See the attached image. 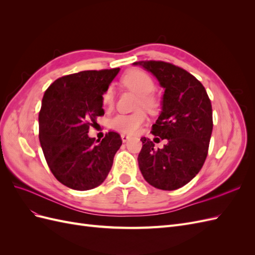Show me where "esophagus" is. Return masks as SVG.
<instances>
[{"instance_id":"obj_1","label":"esophagus","mask_w":255,"mask_h":255,"mask_svg":"<svg viewBox=\"0 0 255 255\" xmlns=\"http://www.w3.org/2000/svg\"><path fill=\"white\" fill-rule=\"evenodd\" d=\"M121 139H122L123 142H127V141L129 139V136H128V135H126V134H122V135H121Z\"/></svg>"}]
</instances>
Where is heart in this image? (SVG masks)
I'll return each mask as SVG.
<instances>
[{
  "label": "heart",
  "mask_w": 255,
  "mask_h": 255,
  "mask_svg": "<svg viewBox=\"0 0 255 255\" xmlns=\"http://www.w3.org/2000/svg\"><path fill=\"white\" fill-rule=\"evenodd\" d=\"M121 83L138 95L136 107L149 112H155L158 109V99L153 94L156 85L152 76L141 69H130L122 75ZM115 92L112 86H107L102 94V103L105 107H112L114 104ZM146 116L142 111L133 114H119L111 120L112 128L123 134H134L145 122Z\"/></svg>",
  "instance_id": "obj_1"
}]
</instances>
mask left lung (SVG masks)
Instances as JSON below:
<instances>
[{
	"mask_svg": "<svg viewBox=\"0 0 255 255\" xmlns=\"http://www.w3.org/2000/svg\"><path fill=\"white\" fill-rule=\"evenodd\" d=\"M134 64L152 72L165 88L163 111L151 133L167 143L155 149L151 139L141 137L139 169L152 186L174 190L194 179L206 159L213 130L211 100L201 82L181 67L161 60Z\"/></svg>",
	"mask_w": 255,
	"mask_h": 255,
	"instance_id": "1",
	"label": "left lung"
}]
</instances>
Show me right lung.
I'll return each mask as SVG.
<instances>
[{
    "label": "right lung",
    "instance_id": "right-lung-1",
    "mask_svg": "<svg viewBox=\"0 0 255 255\" xmlns=\"http://www.w3.org/2000/svg\"><path fill=\"white\" fill-rule=\"evenodd\" d=\"M119 68L61 76L45 90L39 112V140L53 175L65 186L88 190L101 185L122 144L110 130L102 140L88 136L104 115L102 94Z\"/></svg>",
    "mask_w": 255,
    "mask_h": 255
}]
</instances>
